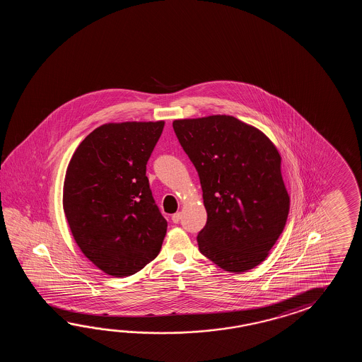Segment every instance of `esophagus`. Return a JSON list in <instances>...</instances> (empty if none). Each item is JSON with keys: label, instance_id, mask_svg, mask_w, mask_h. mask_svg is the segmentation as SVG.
<instances>
[{"label": "esophagus", "instance_id": "1", "mask_svg": "<svg viewBox=\"0 0 362 362\" xmlns=\"http://www.w3.org/2000/svg\"><path fill=\"white\" fill-rule=\"evenodd\" d=\"M181 217H182V215H181V212H176L175 215H172V221H173V223H180Z\"/></svg>", "mask_w": 362, "mask_h": 362}]
</instances>
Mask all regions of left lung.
Listing matches in <instances>:
<instances>
[{
  "instance_id": "left-lung-1",
  "label": "left lung",
  "mask_w": 362,
  "mask_h": 362,
  "mask_svg": "<svg viewBox=\"0 0 362 362\" xmlns=\"http://www.w3.org/2000/svg\"><path fill=\"white\" fill-rule=\"evenodd\" d=\"M173 129L199 175L207 211L197 238L200 252L231 273L257 267L290 209L277 147L234 116L180 119Z\"/></svg>"
}]
</instances>
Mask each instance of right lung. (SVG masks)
Returning <instances> with one entry per match:
<instances>
[{"label": "right lung", "mask_w": 362, "mask_h": 362, "mask_svg": "<svg viewBox=\"0 0 362 362\" xmlns=\"http://www.w3.org/2000/svg\"><path fill=\"white\" fill-rule=\"evenodd\" d=\"M164 122L103 124L72 155L63 209L81 252L106 274L128 277L162 248L167 220L155 204L146 164Z\"/></svg>", "instance_id": "right-lung-1"}]
</instances>
